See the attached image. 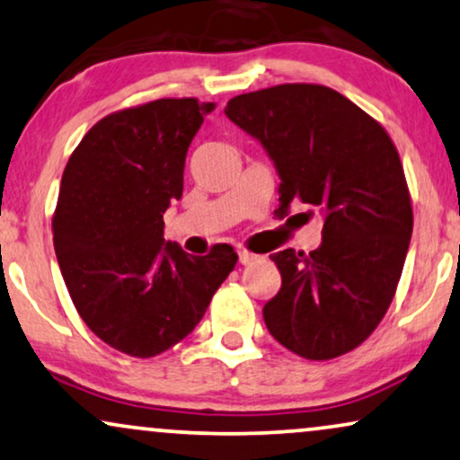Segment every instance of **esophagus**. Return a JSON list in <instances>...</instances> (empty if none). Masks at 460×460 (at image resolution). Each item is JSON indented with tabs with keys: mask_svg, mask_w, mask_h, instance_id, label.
Wrapping results in <instances>:
<instances>
[{
	"mask_svg": "<svg viewBox=\"0 0 460 460\" xmlns=\"http://www.w3.org/2000/svg\"><path fill=\"white\" fill-rule=\"evenodd\" d=\"M255 260H258V255L252 253V252H247V249H241V252H238V261H241L243 266L252 264V261H255Z\"/></svg>",
	"mask_w": 460,
	"mask_h": 460,
	"instance_id": "esophagus-1",
	"label": "esophagus"
}]
</instances>
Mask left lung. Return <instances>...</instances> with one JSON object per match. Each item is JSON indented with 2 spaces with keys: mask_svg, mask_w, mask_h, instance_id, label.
<instances>
[{
  "mask_svg": "<svg viewBox=\"0 0 460 460\" xmlns=\"http://www.w3.org/2000/svg\"><path fill=\"white\" fill-rule=\"evenodd\" d=\"M224 111L277 166L279 216L294 202L323 216L314 252L270 255L281 289L264 306L268 332L304 359L349 353L389 310L412 236L397 147L361 107L321 84L238 94Z\"/></svg>",
  "mask_w": 460,
  "mask_h": 460,
  "instance_id": "8db88e82",
  "label": "left lung"
}]
</instances>
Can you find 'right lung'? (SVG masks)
Here are the masks:
<instances>
[{
	"label": "right lung",
	"mask_w": 460,
	"mask_h": 460,
	"mask_svg": "<svg viewBox=\"0 0 460 460\" xmlns=\"http://www.w3.org/2000/svg\"><path fill=\"white\" fill-rule=\"evenodd\" d=\"M213 107L188 97L113 111L63 171L52 232L65 285L91 332L130 357L186 338L236 266L230 244L190 255L163 236L188 147Z\"/></svg>",
	"instance_id": "right-lung-1"
}]
</instances>
